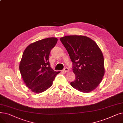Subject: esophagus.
Returning <instances> with one entry per match:
<instances>
[{
	"instance_id": "34e87169",
	"label": "esophagus",
	"mask_w": 123,
	"mask_h": 123,
	"mask_svg": "<svg viewBox=\"0 0 123 123\" xmlns=\"http://www.w3.org/2000/svg\"><path fill=\"white\" fill-rule=\"evenodd\" d=\"M68 71H69V69L68 68H64L63 70V72H67Z\"/></svg>"
}]
</instances>
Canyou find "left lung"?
<instances>
[{
  "label": "left lung",
  "instance_id": "1",
  "mask_svg": "<svg viewBox=\"0 0 123 123\" xmlns=\"http://www.w3.org/2000/svg\"><path fill=\"white\" fill-rule=\"evenodd\" d=\"M73 62L75 79L71 82L77 90L89 93L101 82L105 74L102 52L90 38L83 35H69L60 38Z\"/></svg>",
  "mask_w": 123,
  "mask_h": 123
}]
</instances>
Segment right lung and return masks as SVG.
<instances>
[{
    "label": "right lung",
    "instance_id": "1",
    "mask_svg": "<svg viewBox=\"0 0 123 123\" xmlns=\"http://www.w3.org/2000/svg\"><path fill=\"white\" fill-rule=\"evenodd\" d=\"M58 41L50 37L36 41L26 48L19 64L22 79L28 88L35 93H41L52 85L57 74L50 67L49 56Z\"/></svg>",
    "mask_w": 123,
    "mask_h": 123
}]
</instances>
